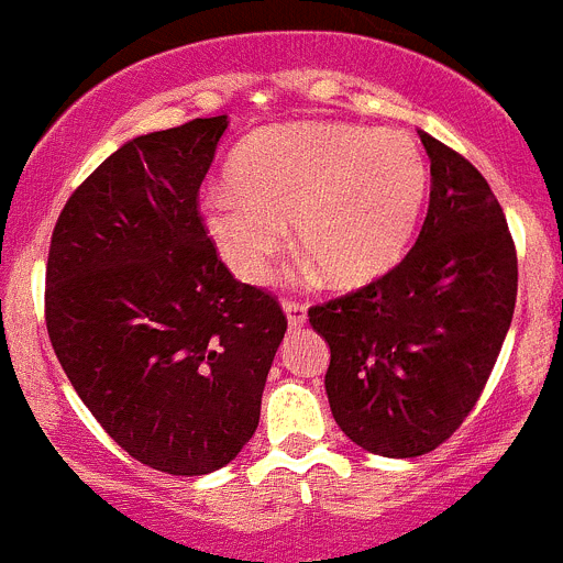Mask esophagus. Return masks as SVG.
<instances>
[{"label": "esophagus", "instance_id": "obj_1", "mask_svg": "<svg viewBox=\"0 0 563 563\" xmlns=\"http://www.w3.org/2000/svg\"><path fill=\"white\" fill-rule=\"evenodd\" d=\"M282 309H285L287 323H290L292 329H298V327H303V323H307V307H303L301 301L285 298V301H282Z\"/></svg>", "mask_w": 563, "mask_h": 563}]
</instances>
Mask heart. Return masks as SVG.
Instances as JSON below:
<instances>
[{"label":"heart","instance_id":"heart-1","mask_svg":"<svg viewBox=\"0 0 563 563\" xmlns=\"http://www.w3.org/2000/svg\"><path fill=\"white\" fill-rule=\"evenodd\" d=\"M209 187L200 220L225 265L247 285L271 276L290 223L292 245L338 287L388 273L412 240L430 187L424 153L399 131L290 122L251 133Z\"/></svg>","mask_w":563,"mask_h":563}]
</instances>
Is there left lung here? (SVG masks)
Here are the masks:
<instances>
[{"label":"left lung","mask_w":563,"mask_h":563,"mask_svg":"<svg viewBox=\"0 0 563 563\" xmlns=\"http://www.w3.org/2000/svg\"><path fill=\"white\" fill-rule=\"evenodd\" d=\"M430 209L410 254L371 285L309 309L329 343L340 430L383 457L441 446L481 399L517 303V247L468 158L419 131Z\"/></svg>","instance_id":"left-lung-1"}]
</instances>
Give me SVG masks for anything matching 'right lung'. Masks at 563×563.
<instances>
[{
  "mask_svg": "<svg viewBox=\"0 0 563 563\" xmlns=\"http://www.w3.org/2000/svg\"><path fill=\"white\" fill-rule=\"evenodd\" d=\"M229 117L125 142L71 192L46 260V332L71 388L144 466L234 461L287 318L206 236L198 192Z\"/></svg>",
  "mask_w": 563,
  "mask_h": 563,
  "instance_id": "add662e5",
  "label": "right lung"
}]
</instances>
